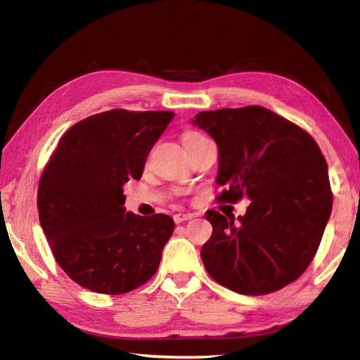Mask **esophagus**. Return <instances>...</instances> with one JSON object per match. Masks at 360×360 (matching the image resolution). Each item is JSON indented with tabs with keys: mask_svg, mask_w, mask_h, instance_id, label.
<instances>
[{
	"mask_svg": "<svg viewBox=\"0 0 360 360\" xmlns=\"http://www.w3.org/2000/svg\"><path fill=\"white\" fill-rule=\"evenodd\" d=\"M192 218H195L193 213H176V215L173 217L176 224H181V223H184V221H188Z\"/></svg>",
	"mask_w": 360,
	"mask_h": 360,
	"instance_id": "esophagus-1",
	"label": "esophagus"
}]
</instances>
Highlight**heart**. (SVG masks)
I'll return each mask as SVG.
<instances>
[{
    "instance_id": "obj_1",
    "label": "heart",
    "mask_w": 360,
    "mask_h": 360,
    "mask_svg": "<svg viewBox=\"0 0 360 360\" xmlns=\"http://www.w3.org/2000/svg\"><path fill=\"white\" fill-rule=\"evenodd\" d=\"M201 139H204V136L201 133H198V131H187L184 134V137H182V141H184V145H188V143L196 142V141H201Z\"/></svg>"
}]
</instances>
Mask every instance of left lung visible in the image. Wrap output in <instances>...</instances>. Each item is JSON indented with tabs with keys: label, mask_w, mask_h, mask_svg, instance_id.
I'll list each match as a JSON object with an SVG mask.
<instances>
[{
	"label": "left lung",
	"mask_w": 360,
	"mask_h": 360,
	"mask_svg": "<svg viewBox=\"0 0 360 360\" xmlns=\"http://www.w3.org/2000/svg\"><path fill=\"white\" fill-rule=\"evenodd\" d=\"M193 124L218 145L219 202L250 200L246 215L207 210L201 258L210 277L244 295L285 288L307 271L331 215L326 160L303 128L264 106L201 111Z\"/></svg>",
	"instance_id": "1"
}]
</instances>
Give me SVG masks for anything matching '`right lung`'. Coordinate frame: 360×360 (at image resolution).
<instances>
[{
  "label": "right lung",
  "instance_id": "right-lung-1",
  "mask_svg": "<svg viewBox=\"0 0 360 360\" xmlns=\"http://www.w3.org/2000/svg\"><path fill=\"white\" fill-rule=\"evenodd\" d=\"M174 112L111 110L72 125L38 182L40 224L58 266L82 288L125 294L156 274L173 218L125 212L124 184L141 179Z\"/></svg>",
  "mask_w": 360,
  "mask_h": 360
}]
</instances>
